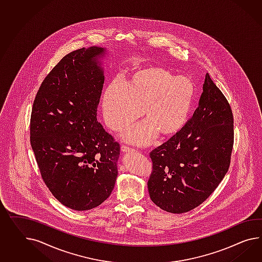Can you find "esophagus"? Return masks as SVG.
<instances>
[{
    "label": "esophagus",
    "mask_w": 262,
    "mask_h": 262,
    "mask_svg": "<svg viewBox=\"0 0 262 262\" xmlns=\"http://www.w3.org/2000/svg\"><path fill=\"white\" fill-rule=\"evenodd\" d=\"M121 152L123 153H130V152H135V149L133 148L128 147L126 145H122L121 146Z\"/></svg>",
    "instance_id": "obj_1"
}]
</instances>
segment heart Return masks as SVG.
<instances>
[{
	"mask_svg": "<svg viewBox=\"0 0 262 262\" xmlns=\"http://www.w3.org/2000/svg\"><path fill=\"white\" fill-rule=\"evenodd\" d=\"M194 88L186 78L161 67L135 70L123 85L112 81L101 98L102 114L108 127L121 131L141 117L146 123L127 131L125 139L148 144L157 133L162 138L177 134L187 121L193 102Z\"/></svg>",
	"mask_w": 262,
	"mask_h": 262,
	"instance_id": "b5f03b06",
	"label": "heart"
}]
</instances>
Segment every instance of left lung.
Segmentation results:
<instances>
[{
    "mask_svg": "<svg viewBox=\"0 0 262 262\" xmlns=\"http://www.w3.org/2000/svg\"><path fill=\"white\" fill-rule=\"evenodd\" d=\"M233 144L232 109L206 74L193 117L150 153L153 170L147 186L152 202L173 214L201 205L227 173Z\"/></svg>",
    "mask_w": 262,
    "mask_h": 262,
    "instance_id": "obj_1",
    "label": "left lung"
}]
</instances>
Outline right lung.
Wrapping results in <instances>:
<instances>
[{
  "label": "right lung",
  "mask_w": 262,
  "mask_h": 262,
  "mask_svg": "<svg viewBox=\"0 0 262 262\" xmlns=\"http://www.w3.org/2000/svg\"><path fill=\"white\" fill-rule=\"evenodd\" d=\"M102 47L64 56L41 82L30 119V143L41 178L68 208L86 211L111 194L120 144L97 121L104 82Z\"/></svg>",
  "instance_id": "add662e5"
}]
</instances>
